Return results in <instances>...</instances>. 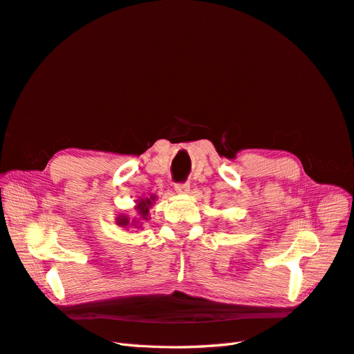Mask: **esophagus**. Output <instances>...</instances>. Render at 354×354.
Segmentation results:
<instances>
[{
    "label": "esophagus",
    "instance_id": "esophagus-1",
    "mask_svg": "<svg viewBox=\"0 0 354 354\" xmlns=\"http://www.w3.org/2000/svg\"><path fill=\"white\" fill-rule=\"evenodd\" d=\"M174 189L178 194H187L190 192V185L189 183H178V185L174 186Z\"/></svg>",
    "mask_w": 354,
    "mask_h": 354
}]
</instances>
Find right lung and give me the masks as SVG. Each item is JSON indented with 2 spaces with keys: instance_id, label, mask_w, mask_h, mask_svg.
Instances as JSON below:
<instances>
[{
  "instance_id": "add662e5",
  "label": "right lung",
  "mask_w": 354,
  "mask_h": 354,
  "mask_svg": "<svg viewBox=\"0 0 354 354\" xmlns=\"http://www.w3.org/2000/svg\"><path fill=\"white\" fill-rule=\"evenodd\" d=\"M155 201H157V196H155V194H151L149 197H144V199L136 201L135 210H136V216L138 218H132L131 219L128 215L120 214L116 218V223L119 226H122V228H126V230L132 228V226H135V228H142L144 222L149 219V209L152 207Z\"/></svg>"
}]
</instances>
